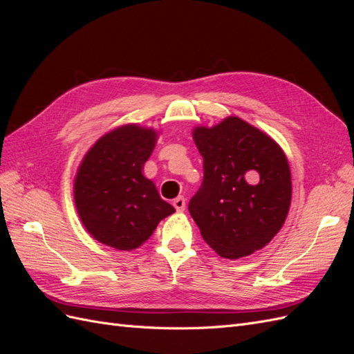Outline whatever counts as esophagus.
Returning <instances> with one entry per match:
<instances>
[{
	"label": "esophagus",
	"mask_w": 354,
	"mask_h": 354,
	"mask_svg": "<svg viewBox=\"0 0 354 354\" xmlns=\"http://www.w3.org/2000/svg\"><path fill=\"white\" fill-rule=\"evenodd\" d=\"M173 205L178 212H183L186 209V199L183 196H178L173 201Z\"/></svg>",
	"instance_id": "1"
}]
</instances>
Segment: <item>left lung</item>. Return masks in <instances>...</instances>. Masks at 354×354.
<instances>
[{
  "label": "left lung",
  "mask_w": 354,
  "mask_h": 354,
  "mask_svg": "<svg viewBox=\"0 0 354 354\" xmlns=\"http://www.w3.org/2000/svg\"><path fill=\"white\" fill-rule=\"evenodd\" d=\"M192 136L203 158V181L189 212L203 241L229 260L264 248L291 207V169L282 147L238 116L198 125Z\"/></svg>",
  "instance_id": "1"
}]
</instances>
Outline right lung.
Returning <instances> with one entry per match:
<instances>
[{
	"label": "right lung",
	"instance_id": "obj_1",
	"mask_svg": "<svg viewBox=\"0 0 354 354\" xmlns=\"http://www.w3.org/2000/svg\"><path fill=\"white\" fill-rule=\"evenodd\" d=\"M158 136L153 128L125 124L102 136L84 155L73 180V201L82 226L100 243L133 251L176 212L143 176Z\"/></svg>",
	"mask_w": 354,
	"mask_h": 354
}]
</instances>
